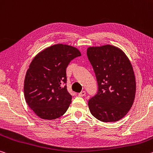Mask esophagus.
<instances>
[{
	"mask_svg": "<svg viewBox=\"0 0 153 153\" xmlns=\"http://www.w3.org/2000/svg\"><path fill=\"white\" fill-rule=\"evenodd\" d=\"M85 94H86V92L84 91H82L81 93H79L78 94V95L79 97H84V96H85Z\"/></svg>",
	"mask_w": 153,
	"mask_h": 153,
	"instance_id": "obj_1",
	"label": "esophagus"
}]
</instances>
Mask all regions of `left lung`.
Masks as SVG:
<instances>
[{"instance_id": "left-lung-1", "label": "left lung", "mask_w": 153, "mask_h": 153, "mask_svg": "<svg viewBox=\"0 0 153 153\" xmlns=\"http://www.w3.org/2000/svg\"><path fill=\"white\" fill-rule=\"evenodd\" d=\"M87 56L93 67L98 92L88 101L90 111L102 122H116L129 112L136 91L134 71L129 58L112 45L93 46Z\"/></svg>"}]
</instances>
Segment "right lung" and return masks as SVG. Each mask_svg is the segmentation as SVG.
<instances>
[{"mask_svg": "<svg viewBox=\"0 0 153 153\" xmlns=\"http://www.w3.org/2000/svg\"><path fill=\"white\" fill-rule=\"evenodd\" d=\"M80 56L76 48L59 43L34 57L26 74L24 93L28 107L39 117L54 120L66 112L72 99L67 89L66 68Z\"/></svg>", "mask_w": 153, "mask_h": 153, "instance_id": "right-lung-1", "label": "right lung"}]
</instances>
